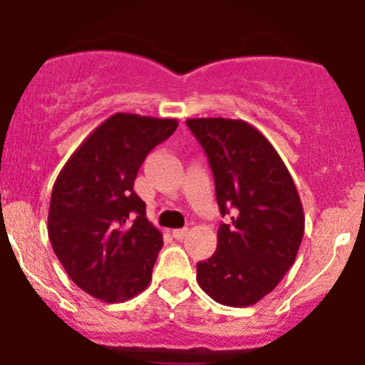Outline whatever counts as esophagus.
Wrapping results in <instances>:
<instances>
[{
    "label": "esophagus",
    "mask_w": 365,
    "mask_h": 365,
    "mask_svg": "<svg viewBox=\"0 0 365 365\" xmlns=\"http://www.w3.org/2000/svg\"><path fill=\"white\" fill-rule=\"evenodd\" d=\"M172 235H174V239L182 240L187 235V228H178V230L172 232Z\"/></svg>",
    "instance_id": "obj_1"
}]
</instances>
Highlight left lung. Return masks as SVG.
Instances as JSON below:
<instances>
[{
  "instance_id": "left-lung-1",
  "label": "left lung",
  "mask_w": 365,
  "mask_h": 365,
  "mask_svg": "<svg viewBox=\"0 0 365 365\" xmlns=\"http://www.w3.org/2000/svg\"><path fill=\"white\" fill-rule=\"evenodd\" d=\"M207 155L221 216L217 247L197 281L223 306L257 304L277 287L304 237V210L290 172L269 140L240 119H187Z\"/></svg>"
}]
</instances>
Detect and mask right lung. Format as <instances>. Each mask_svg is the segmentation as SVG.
I'll use <instances>...</instances> for the list:
<instances>
[{
    "instance_id": "right-lung-1",
    "label": "right lung",
    "mask_w": 365,
    "mask_h": 365,
    "mask_svg": "<svg viewBox=\"0 0 365 365\" xmlns=\"http://www.w3.org/2000/svg\"><path fill=\"white\" fill-rule=\"evenodd\" d=\"M178 128L175 119L110 115L70 156L56 179L48 239L86 294L123 302L145 290L163 246L133 191L138 168Z\"/></svg>"
}]
</instances>
